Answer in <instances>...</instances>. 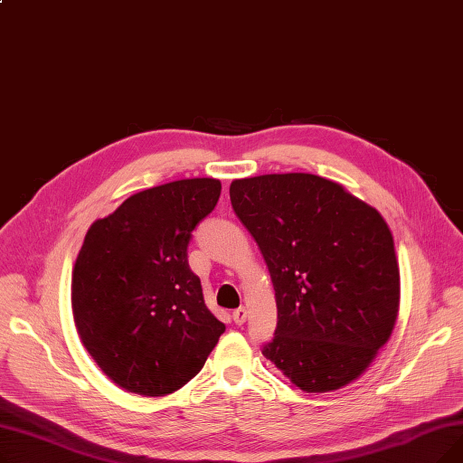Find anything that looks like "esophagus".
I'll return each instance as SVG.
<instances>
[{
  "label": "esophagus",
  "instance_id": "34e87169",
  "mask_svg": "<svg viewBox=\"0 0 463 463\" xmlns=\"http://www.w3.org/2000/svg\"><path fill=\"white\" fill-rule=\"evenodd\" d=\"M246 319H248V309H246L244 306H240V307H236V309L232 311V321H234L236 325H244Z\"/></svg>",
  "mask_w": 463,
  "mask_h": 463
}]
</instances>
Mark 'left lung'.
<instances>
[{
  "label": "left lung",
  "mask_w": 463,
  "mask_h": 463,
  "mask_svg": "<svg viewBox=\"0 0 463 463\" xmlns=\"http://www.w3.org/2000/svg\"><path fill=\"white\" fill-rule=\"evenodd\" d=\"M229 193L276 290L278 326L262 354L307 394L356 381L400 311V266L383 215L342 184L306 173L238 178Z\"/></svg>",
  "instance_id": "left-lung-1"
}]
</instances>
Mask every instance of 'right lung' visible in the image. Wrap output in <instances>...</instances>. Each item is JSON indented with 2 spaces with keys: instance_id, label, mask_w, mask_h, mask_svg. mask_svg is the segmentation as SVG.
<instances>
[{
  "instance_id": "obj_1",
  "label": "right lung",
  "mask_w": 463,
  "mask_h": 463,
  "mask_svg": "<svg viewBox=\"0 0 463 463\" xmlns=\"http://www.w3.org/2000/svg\"><path fill=\"white\" fill-rule=\"evenodd\" d=\"M219 194L215 178L175 180L131 194L86 232L72 269V319L97 366L128 392L178 391L225 332L187 264L191 232Z\"/></svg>"
}]
</instances>
